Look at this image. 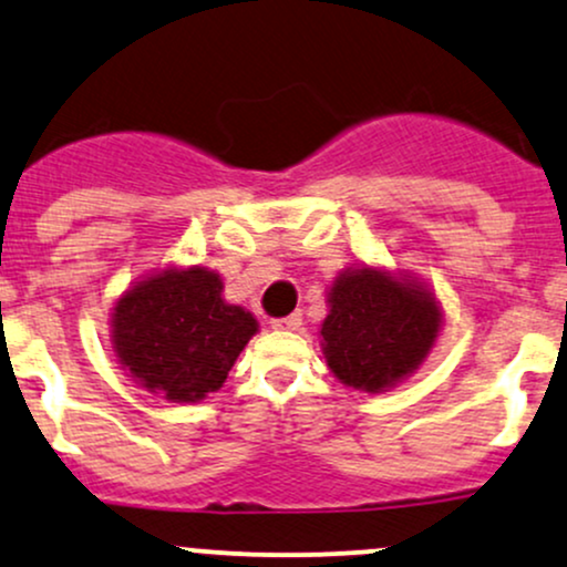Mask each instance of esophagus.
I'll return each instance as SVG.
<instances>
[{"mask_svg": "<svg viewBox=\"0 0 567 567\" xmlns=\"http://www.w3.org/2000/svg\"><path fill=\"white\" fill-rule=\"evenodd\" d=\"M301 322H303V317L296 311V315L282 317V320H271V328H275V330H298V328H301Z\"/></svg>", "mask_w": 567, "mask_h": 567, "instance_id": "1", "label": "esophagus"}]
</instances>
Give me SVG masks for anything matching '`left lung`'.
Returning a JSON list of instances; mask_svg holds the SVG:
<instances>
[{"mask_svg": "<svg viewBox=\"0 0 567 567\" xmlns=\"http://www.w3.org/2000/svg\"><path fill=\"white\" fill-rule=\"evenodd\" d=\"M322 354L338 381L381 394L419 370L440 336L434 292L408 275L351 266L328 290Z\"/></svg>", "mask_w": 567, "mask_h": 567, "instance_id": "obj_1", "label": "left lung"}]
</instances>
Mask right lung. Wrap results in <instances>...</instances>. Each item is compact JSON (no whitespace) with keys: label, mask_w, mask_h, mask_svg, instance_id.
<instances>
[{"label":"right lung","mask_w":567,"mask_h":567,"mask_svg":"<svg viewBox=\"0 0 567 567\" xmlns=\"http://www.w3.org/2000/svg\"><path fill=\"white\" fill-rule=\"evenodd\" d=\"M258 320L224 301V279L205 266L154 271L114 303L116 360L146 392L199 402L224 386Z\"/></svg>","instance_id":"add662e5"}]
</instances>
